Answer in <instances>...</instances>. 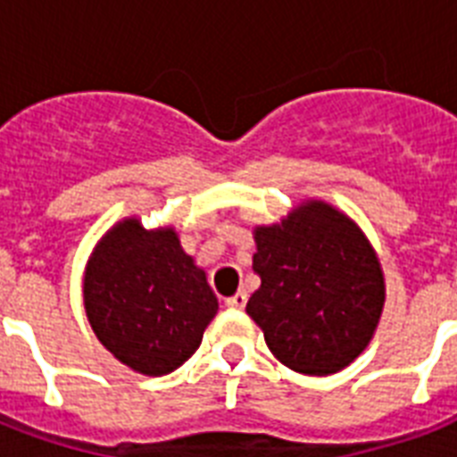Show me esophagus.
I'll return each mask as SVG.
<instances>
[{
	"label": "esophagus",
	"instance_id": "obj_1",
	"mask_svg": "<svg viewBox=\"0 0 457 457\" xmlns=\"http://www.w3.org/2000/svg\"><path fill=\"white\" fill-rule=\"evenodd\" d=\"M246 301H249L246 292H237L235 296L225 299V305H228V308H244V305H246Z\"/></svg>",
	"mask_w": 457,
	"mask_h": 457
}]
</instances>
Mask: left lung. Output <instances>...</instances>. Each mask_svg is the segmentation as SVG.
I'll use <instances>...</instances> for the list:
<instances>
[{
	"instance_id": "1",
	"label": "left lung",
	"mask_w": 457,
	"mask_h": 457,
	"mask_svg": "<svg viewBox=\"0 0 457 457\" xmlns=\"http://www.w3.org/2000/svg\"><path fill=\"white\" fill-rule=\"evenodd\" d=\"M261 287L246 312L282 365L311 377L348 368L382 318L386 285L361 225L322 199L253 228Z\"/></svg>"
}]
</instances>
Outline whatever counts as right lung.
Segmentation results:
<instances>
[{"label": "right lung", "instance_id": "add662e5", "mask_svg": "<svg viewBox=\"0 0 457 457\" xmlns=\"http://www.w3.org/2000/svg\"><path fill=\"white\" fill-rule=\"evenodd\" d=\"M92 332L116 361L146 377L168 375L199 348L218 299L175 228L146 229L137 215L96 242L82 275Z\"/></svg>", "mask_w": 457, "mask_h": 457}]
</instances>
